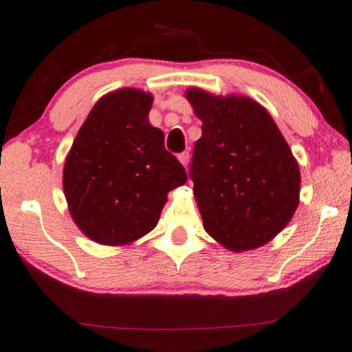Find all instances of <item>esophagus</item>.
<instances>
[{"label": "esophagus", "instance_id": "34e87169", "mask_svg": "<svg viewBox=\"0 0 352 352\" xmlns=\"http://www.w3.org/2000/svg\"><path fill=\"white\" fill-rule=\"evenodd\" d=\"M177 158H179V162L182 163V165H184V166H187V165H189V158H190V153L189 152H181L179 153V155H177Z\"/></svg>", "mask_w": 352, "mask_h": 352}]
</instances>
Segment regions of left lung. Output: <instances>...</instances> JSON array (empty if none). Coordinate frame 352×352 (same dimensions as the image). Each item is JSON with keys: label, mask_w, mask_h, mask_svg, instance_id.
Masks as SVG:
<instances>
[{"label": "left lung", "mask_w": 352, "mask_h": 352, "mask_svg": "<svg viewBox=\"0 0 352 352\" xmlns=\"http://www.w3.org/2000/svg\"><path fill=\"white\" fill-rule=\"evenodd\" d=\"M201 138L189 176L204 228L232 252L263 247L300 204V168L266 109L247 96L187 89Z\"/></svg>", "instance_id": "1"}]
</instances>
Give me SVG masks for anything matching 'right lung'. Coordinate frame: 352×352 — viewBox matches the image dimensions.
I'll return each instance as SVG.
<instances>
[{"mask_svg": "<svg viewBox=\"0 0 352 352\" xmlns=\"http://www.w3.org/2000/svg\"><path fill=\"white\" fill-rule=\"evenodd\" d=\"M153 98L122 88L100 98L64 165V194L75 224L100 245L133 243L160 219L166 194L187 175L148 123Z\"/></svg>", "mask_w": 352, "mask_h": 352, "instance_id": "right-lung-1", "label": "right lung"}]
</instances>
